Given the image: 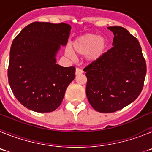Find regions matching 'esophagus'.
Segmentation results:
<instances>
[{
    "label": "esophagus",
    "instance_id": "obj_1",
    "mask_svg": "<svg viewBox=\"0 0 152 152\" xmlns=\"http://www.w3.org/2000/svg\"><path fill=\"white\" fill-rule=\"evenodd\" d=\"M83 73V71L81 69H80V68H76V72H75V75H80V74Z\"/></svg>",
    "mask_w": 152,
    "mask_h": 152
}]
</instances>
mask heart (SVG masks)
<instances>
[{
	"label": "heart",
	"mask_w": 152,
	"mask_h": 152,
	"mask_svg": "<svg viewBox=\"0 0 152 152\" xmlns=\"http://www.w3.org/2000/svg\"><path fill=\"white\" fill-rule=\"evenodd\" d=\"M107 41L99 35L88 33L79 36L72 42V50L74 53L78 56L87 54V58L89 61H95L100 59L105 52ZM65 55L68 57H72L73 52L69 48L65 49Z\"/></svg>",
	"instance_id": "obj_1"
}]
</instances>
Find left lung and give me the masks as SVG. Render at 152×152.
<instances>
[{"mask_svg":"<svg viewBox=\"0 0 152 152\" xmlns=\"http://www.w3.org/2000/svg\"><path fill=\"white\" fill-rule=\"evenodd\" d=\"M108 29L114 34L113 46L84 68L88 101L95 110L105 113L132 103L142 92L146 75L138 39L121 26Z\"/></svg>","mask_w":152,"mask_h":152,"instance_id":"obj_1","label":"left lung"}]
</instances>
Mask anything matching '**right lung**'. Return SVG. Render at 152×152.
<instances>
[{"instance_id": "obj_1", "label": "right lung", "mask_w": 152, "mask_h": 152, "mask_svg": "<svg viewBox=\"0 0 152 152\" xmlns=\"http://www.w3.org/2000/svg\"><path fill=\"white\" fill-rule=\"evenodd\" d=\"M71 26L33 22L13 39L8 65V81L20 103L31 110L49 113L61 105L75 68L56 63L60 45H65Z\"/></svg>"}]
</instances>
